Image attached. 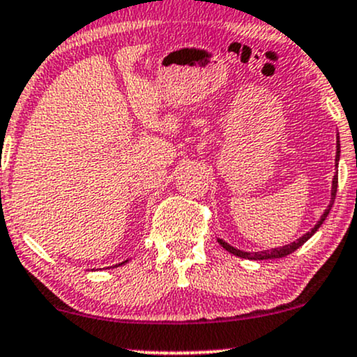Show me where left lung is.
Instances as JSON below:
<instances>
[{
	"label": "left lung",
	"instance_id": "1",
	"mask_svg": "<svg viewBox=\"0 0 357 357\" xmlns=\"http://www.w3.org/2000/svg\"><path fill=\"white\" fill-rule=\"evenodd\" d=\"M339 155H340V144H339V140H337V152H335V166H337V164H339ZM337 181H339V178H337V176H334V181H332V199H331V203H328L327 210L324 211L322 218H320V220L317 222V225L313 227L310 232H307V234H305V236H301V237L298 238V241L291 242V244H288V245H283V248H276V249H271V250H261V252H244V250H238V249H236V248H232V245H229V244H227V242H223L222 238H218V242H220V245H222L223 249L229 250V252L234 254V256L242 257V259H254V261L278 259V257H284V256H288V254L295 252L296 249L301 248V245H303L305 242H307L308 238H310V237L313 236V234H315L317 230H319V227L322 225L325 218H327L328 211H331L332 205H334L335 193H337Z\"/></svg>",
	"mask_w": 357,
	"mask_h": 357
}]
</instances>
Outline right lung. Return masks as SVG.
<instances>
[{
	"label": "right lung",
	"mask_w": 357,
	"mask_h": 357,
	"mask_svg": "<svg viewBox=\"0 0 357 357\" xmlns=\"http://www.w3.org/2000/svg\"><path fill=\"white\" fill-rule=\"evenodd\" d=\"M125 262H127V261H125ZM121 264H123V262H121ZM119 266H120V264H119Z\"/></svg>",
	"instance_id": "obj_1"
}]
</instances>
